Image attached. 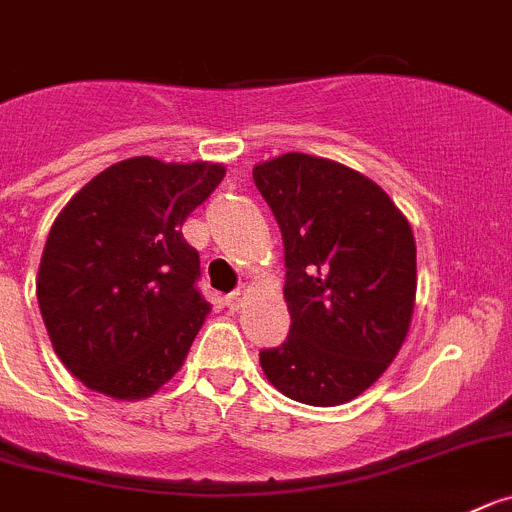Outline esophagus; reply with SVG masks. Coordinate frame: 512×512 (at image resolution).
<instances>
[{
    "mask_svg": "<svg viewBox=\"0 0 512 512\" xmlns=\"http://www.w3.org/2000/svg\"><path fill=\"white\" fill-rule=\"evenodd\" d=\"M243 297H246V287H241V289H236V292L228 294V297H225V307L233 309V312H236V309L241 307Z\"/></svg>",
    "mask_w": 512,
    "mask_h": 512,
    "instance_id": "1",
    "label": "esophagus"
}]
</instances>
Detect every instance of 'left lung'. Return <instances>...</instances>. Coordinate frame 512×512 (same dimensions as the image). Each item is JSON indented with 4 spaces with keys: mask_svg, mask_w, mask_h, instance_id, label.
<instances>
[{
    "mask_svg": "<svg viewBox=\"0 0 512 512\" xmlns=\"http://www.w3.org/2000/svg\"><path fill=\"white\" fill-rule=\"evenodd\" d=\"M284 241L292 327L261 350L266 378L309 406L373 386L401 350L416 299L409 220L381 187L332 159L289 152L253 167Z\"/></svg>",
    "mask_w": 512,
    "mask_h": 512,
    "instance_id": "1",
    "label": "left lung"
}]
</instances>
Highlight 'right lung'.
<instances>
[{"mask_svg": "<svg viewBox=\"0 0 512 512\" xmlns=\"http://www.w3.org/2000/svg\"><path fill=\"white\" fill-rule=\"evenodd\" d=\"M223 175V164L131 157L60 210L37 302L55 353L83 386L137 401L182 368L210 304L180 228Z\"/></svg>", "mask_w": 512, "mask_h": 512, "instance_id": "add662e5", "label": "right lung"}]
</instances>
